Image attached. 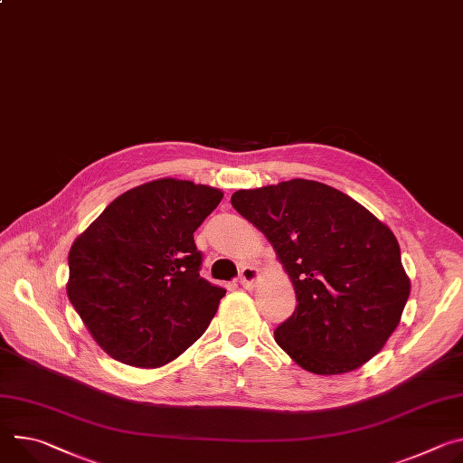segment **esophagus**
Returning <instances> with one entry per match:
<instances>
[{"mask_svg": "<svg viewBox=\"0 0 463 463\" xmlns=\"http://www.w3.org/2000/svg\"><path fill=\"white\" fill-rule=\"evenodd\" d=\"M259 279V268L257 266H243L240 271V284L243 288H253V284Z\"/></svg>", "mask_w": 463, "mask_h": 463, "instance_id": "34e87169", "label": "esophagus"}]
</instances>
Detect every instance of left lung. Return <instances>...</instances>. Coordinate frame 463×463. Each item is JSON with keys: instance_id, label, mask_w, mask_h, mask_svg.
<instances>
[{"instance_id": "obj_1", "label": "left lung", "mask_w": 463, "mask_h": 463, "mask_svg": "<svg viewBox=\"0 0 463 463\" xmlns=\"http://www.w3.org/2000/svg\"><path fill=\"white\" fill-rule=\"evenodd\" d=\"M275 247L298 307L275 342L303 369L340 374L371 360L401 321L410 280L393 232L323 183L293 179L231 197Z\"/></svg>"}]
</instances>
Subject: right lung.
Instances as JSON below:
<instances>
[{
	"mask_svg": "<svg viewBox=\"0 0 463 463\" xmlns=\"http://www.w3.org/2000/svg\"><path fill=\"white\" fill-rule=\"evenodd\" d=\"M223 192L158 179L116 197L68 255V299L99 347L158 367L197 342L225 288L199 275L194 232Z\"/></svg>",
	"mask_w": 463,
	"mask_h": 463,
	"instance_id": "right-lung-1",
	"label": "right lung"
}]
</instances>
